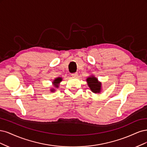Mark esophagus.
<instances>
[{"instance_id": "1", "label": "esophagus", "mask_w": 147, "mask_h": 147, "mask_svg": "<svg viewBox=\"0 0 147 147\" xmlns=\"http://www.w3.org/2000/svg\"><path fill=\"white\" fill-rule=\"evenodd\" d=\"M78 73H72L71 74V76H72V77H73V78H76L77 76H78Z\"/></svg>"}]
</instances>
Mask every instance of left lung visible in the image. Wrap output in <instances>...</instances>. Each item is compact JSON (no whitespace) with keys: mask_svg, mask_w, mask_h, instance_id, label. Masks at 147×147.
Here are the masks:
<instances>
[{"mask_svg":"<svg viewBox=\"0 0 147 147\" xmlns=\"http://www.w3.org/2000/svg\"><path fill=\"white\" fill-rule=\"evenodd\" d=\"M87 82L88 87L92 92L96 93H100L101 91V83L98 81L96 78L91 76L87 79Z\"/></svg>","mask_w":147,"mask_h":147,"instance_id":"8db88e82","label":"left lung"}]
</instances>
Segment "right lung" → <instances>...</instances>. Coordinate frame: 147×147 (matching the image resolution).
<instances>
[{
    "mask_svg": "<svg viewBox=\"0 0 147 147\" xmlns=\"http://www.w3.org/2000/svg\"><path fill=\"white\" fill-rule=\"evenodd\" d=\"M62 80V78H60V77H59V78H55L54 81L53 82V84L54 85V86L55 87V88H58L59 87V84L60 83V82ZM55 90L54 88H52L51 89V92H54Z\"/></svg>",
    "mask_w": 147,
    "mask_h": 147,
    "instance_id": "add662e5",
    "label": "right lung"
}]
</instances>
